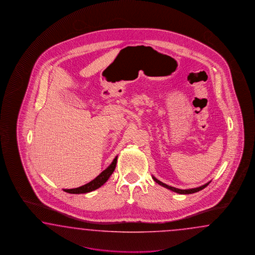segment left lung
<instances>
[{
  "instance_id": "1",
  "label": "left lung",
  "mask_w": 255,
  "mask_h": 255,
  "mask_svg": "<svg viewBox=\"0 0 255 255\" xmlns=\"http://www.w3.org/2000/svg\"><path fill=\"white\" fill-rule=\"evenodd\" d=\"M153 179H154L155 182L156 183H158V184H160V185L162 186V187H165V188H167V189H169L171 191H173V192H175V193H180V194H190V193H197V192H199L201 190H203L204 188H206L207 186L209 185V183H207V184H205V185L201 186V187H198V188H194V189H189V190H180V189H178V188H174V187H171L169 185H166V184H164V183H162V181H160V180H158L157 178H155L154 177H152Z\"/></svg>"
}]
</instances>
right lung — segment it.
<instances>
[{"label": "right lung", "mask_w": 255, "mask_h": 255, "mask_svg": "<svg viewBox=\"0 0 255 255\" xmlns=\"http://www.w3.org/2000/svg\"><path fill=\"white\" fill-rule=\"evenodd\" d=\"M117 159H118V156L113 160L112 163L108 166L107 169L104 170L98 177H96L91 182L87 183L85 185L81 186V187L76 188V189H68V190L66 189L64 191L66 193H90L92 191H94V190L100 188L101 186L107 182V180L112 175V173L114 172V170L116 168Z\"/></svg>", "instance_id": "obj_1"}]
</instances>
